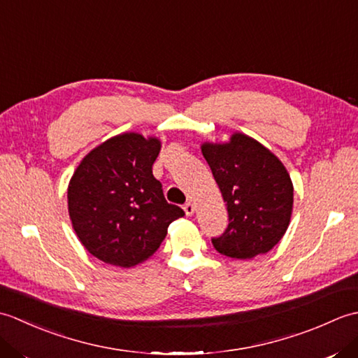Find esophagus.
Wrapping results in <instances>:
<instances>
[{
	"label": "esophagus",
	"instance_id": "1",
	"mask_svg": "<svg viewBox=\"0 0 358 358\" xmlns=\"http://www.w3.org/2000/svg\"><path fill=\"white\" fill-rule=\"evenodd\" d=\"M183 209H185V212H186V215L187 217H191V215H194V212H195V206H194V203L192 201H187L185 206H183Z\"/></svg>",
	"mask_w": 358,
	"mask_h": 358
}]
</instances>
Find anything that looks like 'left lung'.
<instances>
[{
    "mask_svg": "<svg viewBox=\"0 0 358 358\" xmlns=\"http://www.w3.org/2000/svg\"><path fill=\"white\" fill-rule=\"evenodd\" d=\"M203 157L226 201L229 224L212 245L249 260L283 237L292 215L294 186L283 163L262 143L234 134L227 143H203Z\"/></svg>",
    "mask_w": 358,
    "mask_h": 358,
    "instance_id": "left-lung-1",
    "label": "left lung"
}]
</instances>
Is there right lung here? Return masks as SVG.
<instances>
[{"label":"right lung","instance_id":"add662e5","mask_svg":"<svg viewBox=\"0 0 358 358\" xmlns=\"http://www.w3.org/2000/svg\"><path fill=\"white\" fill-rule=\"evenodd\" d=\"M162 141L126 132L81 159L67 187L73 231L90 254L132 268L157 252L167 227L185 210L169 204L152 173Z\"/></svg>","mask_w":358,"mask_h":358}]
</instances>
